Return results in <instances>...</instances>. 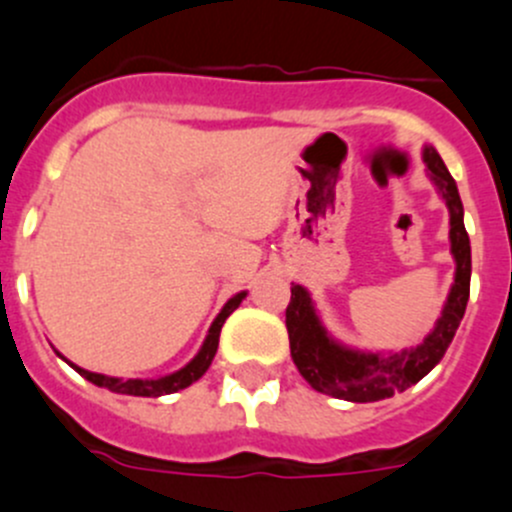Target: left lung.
I'll use <instances>...</instances> for the list:
<instances>
[{"label": "left lung", "mask_w": 512, "mask_h": 512, "mask_svg": "<svg viewBox=\"0 0 512 512\" xmlns=\"http://www.w3.org/2000/svg\"><path fill=\"white\" fill-rule=\"evenodd\" d=\"M428 179L445 201L450 214V254L455 261L453 286L433 331L416 348L401 353H373L336 341L323 326L311 293L293 283L286 308L288 343L298 373L313 391L351 403H373L416 386L448 351L470 296V239L463 224V201L453 176L433 146H423Z\"/></svg>", "instance_id": "8db88e82"}]
</instances>
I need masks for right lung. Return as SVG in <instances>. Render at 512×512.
I'll return each mask as SVG.
<instances>
[{"instance_id":"add662e5","label":"right lung","mask_w":512,"mask_h":512,"mask_svg":"<svg viewBox=\"0 0 512 512\" xmlns=\"http://www.w3.org/2000/svg\"><path fill=\"white\" fill-rule=\"evenodd\" d=\"M244 298H246V291H241V293H236V296H231L229 301L224 303L221 313L214 318V323H211V328H209V333H206L204 343H201L199 353H196V356L191 358V361L186 363L184 368L169 373V376H161V378H114V376H104V373H91V371H86V368L74 366V363H69L67 358H64V361H67L69 366H72L74 371L79 373V376H84L86 381H91L94 386H99V388H109V391H114V393H124V396H141V398L169 396V393H176V391H181V388L196 383L201 376H204L206 371H209L211 361H214V356H216V348H219L221 326H224L226 318H229L231 313L239 308V303L244 301Z\"/></svg>"}]
</instances>
